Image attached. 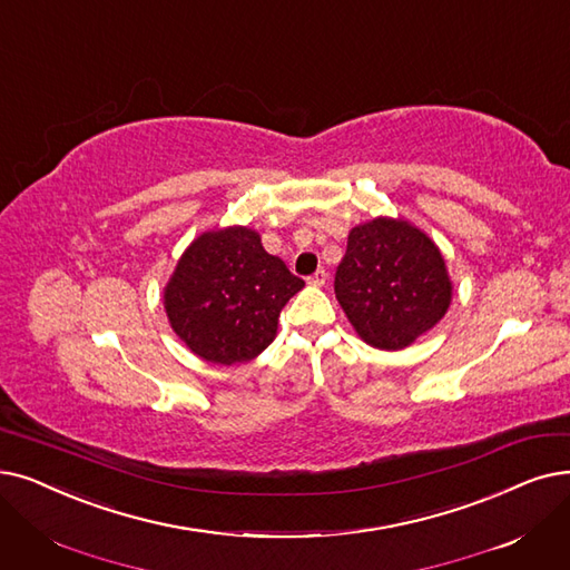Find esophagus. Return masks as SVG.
<instances>
[{"label": "esophagus", "instance_id": "esophagus-1", "mask_svg": "<svg viewBox=\"0 0 570 570\" xmlns=\"http://www.w3.org/2000/svg\"><path fill=\"white\" fill-rule=\"evenodd\" d=\"M328 282V272L321 267V269H316L312 277H307V284H312V286H324Z\"/></svg>", "mask_w": 570, "mask_h": 570}]
</instances>
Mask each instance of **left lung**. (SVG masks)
<instances>
[{
    "label": "left lung",
    "instance_id": "8db88e82",
    "mask_svg": "<svg viewBox=\"0 0 570 570\" xmlns=\"http://www.w3.org/2000/svg\"><path fill=\"white\" fill-rule=\"evenodd\" d=\"M335 295L363 342L405 350L452 303V282L435 242L403 218L352 228L335 272Z\"/></svg>",
    "mask_w": 570,
    "mask_h": 570
}]
</instances>
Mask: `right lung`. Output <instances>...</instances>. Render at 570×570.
<instances>
[{
	"label": "right lung",
	"instance_id": "right-lung-1",
	"mask_svg": "<svg viewBox=\"0 0 570 570\" xmlns=\"http://www.w3.org/2000/svg\"><path fill=\"white\" fill-rule=\"evenodd\" d=\"M303 286L256 230L230 226L190 242L163 298L171 331L195 356L235 365L275 340L279 312Z\"/></svg>",
	"mask_w": 570,
	"mask_h": 570
}]
</instances>
